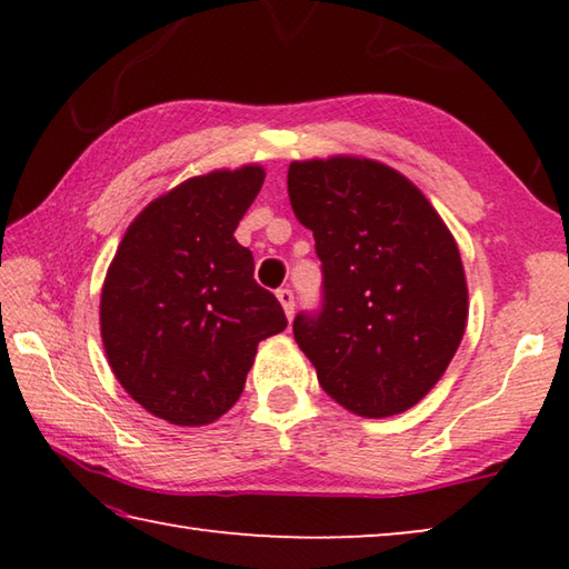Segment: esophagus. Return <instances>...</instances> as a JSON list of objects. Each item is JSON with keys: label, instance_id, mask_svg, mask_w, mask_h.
<instances>
[{"label": "esophagus", "instance_id": "esophagus-1", "mask_svg": "<svg viewBox=\"0 0 569 569\" xmlns=\"http://www.w3.org/2000/svg\"><path fill=\"white\" fill-rule=\"evenodd\" d=\"M276 296H278V301H281L286 316H288V319H291L293 311H296V296H293V291H291V288H278Z\"/></svg>", "mask_w": 569, "mask_h": 569}]
</instances>
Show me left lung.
<instances>
[{
	"label": "left lung",
	"instance_id": "8db88e82",
	"mask_svg": "<svg viewBox=\"0 0 569 569\" xmlns=\"http://www.w3.org/2000/svg\"><path fill=\"white\" fill-rule=\"evenodd\" d=\"M288 198L313 230L321 303L293 336L321 389L359 417L413 407L447 371L467 326L455 238L417 186L381 162H291Z\"/></svg>",
	"mask_w": 569,
	"mask_h": 569
}]
</instances>
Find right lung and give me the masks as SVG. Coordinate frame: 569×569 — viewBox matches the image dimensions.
I'll use <instances>...</instances> for the list:
<instances>
[{
	"label": "right lung",
	"mask_w": 569,
	"mask_h": 569,
	"mask_svg": "<svg viewBox=\"0 0 569 569\" xmlns=\"http://www.w3.org/2000/svg\"><path fill=\"white\" fill-rule=\"evenodd\" d=\"M263 178L258 166L216 170L152 200L104 278L100 323L114 377L170 423L200 427L226 413L258 343L288 326L233 238Z\"/></svg>",
	"instance_id": "right-lung-1"
}]
</instances>
